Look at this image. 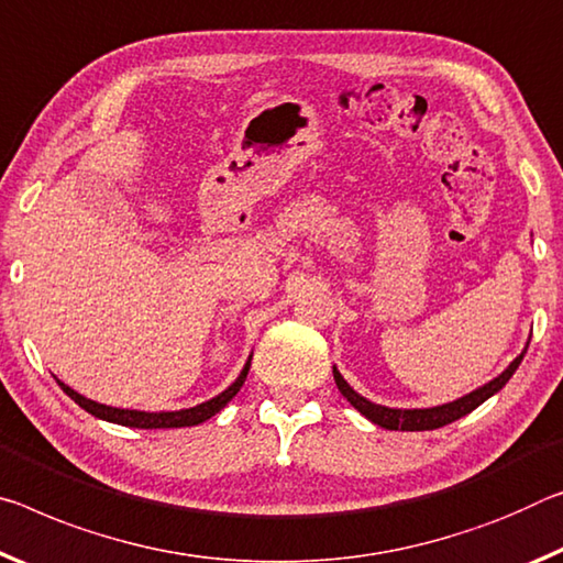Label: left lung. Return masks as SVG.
Instances as JSON below:
<instances>
[{"mask_svg":"<svg viewBox=\"0 0 563 563\" xmlns=\"http://www.w3.org/2000/svg\"><path fill=\"white\" fill-rule=\"evenodd\" d=\"M526 347H529V343L523 345V351L516 355V358L508 363L494 380L484 383V386H478L476 390H471V394H466V396L451 400V404L433 406V408H390V406L373 404V400H368L365 396H361L358 390L351 388V383L341 376V371H338L335 365H333V378H335L338 390H341V394L347 398V404L358 410L361 416L368 418L371 423L386 428V431H433V428L449 426L453 421H459V418L468 416L471 410H476L481 404H484V400L496 396L498 390L506 386L508 378L514 376L516 368L521 365Z\"/></svg>","mask_w":563,"mask_h":563,"instance_id":"8db88e82","label":"left lung"}]
</instances>
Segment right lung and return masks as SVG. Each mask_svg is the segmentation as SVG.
<instances>
[{
	"instance_id": "obj_1",
	"label": "right lung",
	"mask_w": 563,
	"mask_h": 563,
	"mask_svg": "<svg viewBox=\"0 0 563 563\" xmlns=\"http://www.w3.org/2000/svg\"><path fill=\"white\" fill-rule=\"evenodd\" d=\"M250 361H253V355H247L240 376L230 383L222 394H218L210 400H205V404H198L192 408H180V410H135V408L104 406V404H97V400H92V398H85L82 394H77V390L65 386L62 380H57V383H59V388L65 390V394L73 398L79 408H85L87 413H92L95 418H102V421H107V423L130 426V428H185V426H198L202 421H208V418L216 416L218 410L225 408L230 400L235 398V394L243 388V383L247 378Z\"/></svg>"
}]
</instances>
